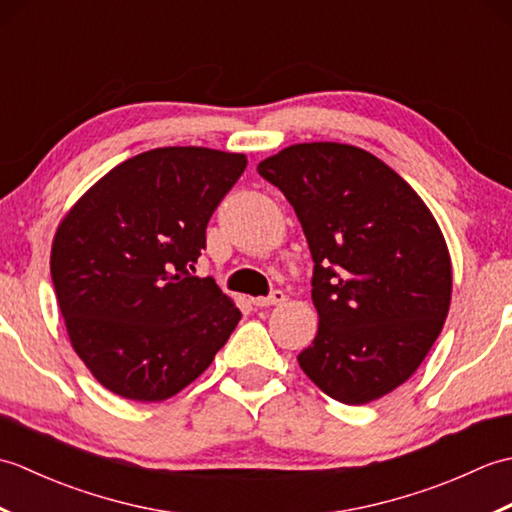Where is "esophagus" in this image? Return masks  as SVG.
Returning <instances> with one entry per match:
<instances>
[{
    "instance_id": "34e87169",
    "label": "esophagus",
    "mask_w": 512,
    "mask_h": 512,
    "mask_svg": "<svg viewBox=\"0 0 512 512\" xmlns=\"http://www.w3.org/2000/svg\"><path fill=\"white\" fill-rule=\"evenodd\" d=\"M286 301V295L281 290H275L270 292L268 297H257V299H250V303H253L255 308H270V306H279V303Z\"/></svg>"
}]
</instances>
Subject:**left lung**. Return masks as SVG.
Instances as JSON below:
<instances>
[{
    "mask_svg": "<svg viewBox=\"0 0 512 512\" xmlns=\"http://www.w3.org/2000/svg\"><path fill=\"white\" fill-rule=\"evenodd\" d=\"M306 233L319 332L297 361L330 398L365 405L416 372L451 303V257L427 204L394 169L341 143L292 145L257 165Z\"/></svg>",
    "mask_w": 512,
    "mask_h": 512,
    "instance_id": "1",
    "label": "left lung"
}]
</instances>
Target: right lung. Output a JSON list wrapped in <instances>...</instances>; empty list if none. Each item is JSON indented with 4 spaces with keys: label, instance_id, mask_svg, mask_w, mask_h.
Wrapping results in <instances>:
<instances>
[{
    "label": "right lung",
    "instance_id": "1",
    "mask_svg": "<svg viewBox=\"0 0 512 512\" xmlns=\"http://www.w3.org/2000/svg\"><path fill=\"white\" fill-rule=\"evenodd\" d=\"M244 154L160 147L103 176L63 217L50 273L74 352L103 387L158 402L193 383L242 319L195 277L206 224Z\"/></svg>",
    "mask_w": 512,
    "mask_h": 512
}]
</instances>
